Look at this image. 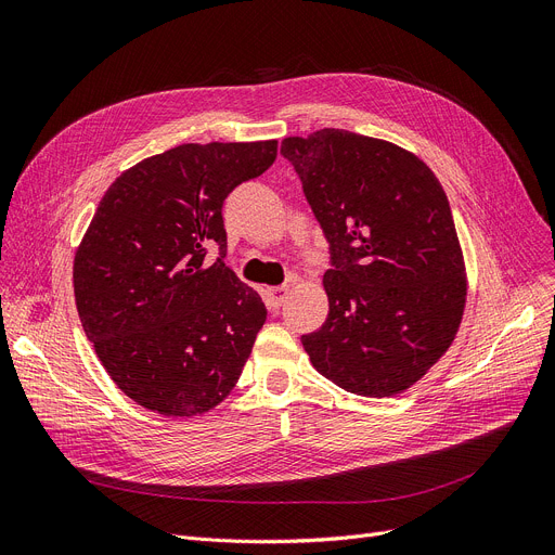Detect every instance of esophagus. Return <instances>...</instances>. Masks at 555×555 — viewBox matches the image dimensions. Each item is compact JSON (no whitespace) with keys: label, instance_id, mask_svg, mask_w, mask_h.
Returning <instances> with one entry per match:
<instances>
[{"label":"esophagus","instance_id":"1","mask_svg":"<svg viewBox=\"0 0 555 555\" xmlns=\"http://www.w3.org/2000/svg\"><path fill=\"white\" fill-rule=\"evenodd\" d=\"M266 293H268L270 306H272V308H279V306L285 301V297H287V293H289V287H287V285H276V287H268Z\"/></svg>","mask_w":555,"mask_h":555}]
</instances>
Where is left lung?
<instances>
[{
    "mask_svg": "<svg viewBox=\"0 0 555 555\" xmlns=\"http://www.w3.org/2000/svg\"><path fill=\"white\" fill-rule=\"evenodd\" d=\"M281 155L333 251L328 317L301 337L312 366L337 387L396 396L443 358L468 295L448 195L400 145L324 128L285 137Z\"/></svg>",
    "mask_w": 555,
    "mask_h": 555,
    "instance_id": "1",
    "label": "left lung"
}]
</instances>
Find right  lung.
Masks as SVG:
<instances>
[{
  "mask_svg": "<svg viewBox=\"0 0 555 555\" xmlns=\"http://www.w3.org/2000/svg\"><path fill=\"white\" fill-rule=\"evenodd\" d=\"M276 151V139L182 143L101 197L74 256L76 308L114 385L145 410L191 418L236 387L268 310L224 268L222 202ZM209 246L221 258L204 267Z\"/></svg>",
  "mask_w": 555,
  "mask_h": 555,
  "instance_id": "obj_1",
  "label": "right lung"
}]
</instances>
